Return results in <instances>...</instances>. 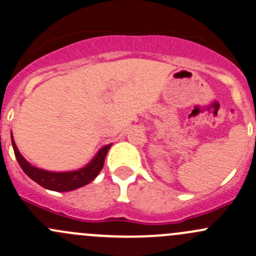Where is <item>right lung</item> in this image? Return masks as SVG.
<instances>
[{"label": "right lung", "mask_w": 256, "mask_h": 256, "mask_svg": "<svg viewBox=\"0 0 256 256\" xmlns=\"http://www.w3.org/2000/svg\"><path fill=\"white\" fill-rule=\"evenodd\" d=\"M12 140L13 150H14L16 158L20 163V168L32 180L42 185L45 189L52 190V192H71V190L78 189L80 186L90 184V182L99 174L104 166V160L112 144L102 147L99 152L94 156V158L83 168L74 172H49L44 169H39L36 166H32L30 163L24 160L23 156L18 150L13 136L10 135Z\"/></svg>", "instance_id": "1"}]
</instances>
